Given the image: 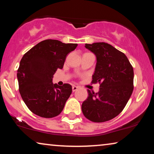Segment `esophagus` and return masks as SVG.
Returning a JSON list of instances; mask_svg holds the SVG:
<instances>
[{"instance_id": "esophagus-1", "label": "esophagus", "mask_w": 154, "mask_h": 154, "mask_svg": "<svg viewBox=\"0 0 154 154\" xmlns=\"http://www.w3.org/2000/svg\"><path fill=\"white\" fill-rule=\"evenodd\" d=\"M78 90V87H77V86H75V85H73V86L72 87V92H75V91L76 90Z\"/></svg>"}]
</instances>
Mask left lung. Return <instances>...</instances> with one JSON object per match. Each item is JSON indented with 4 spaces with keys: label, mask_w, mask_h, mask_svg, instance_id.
Returning <instances> with one entry per match:
<instances>
[{
    "label": "left lung",
    "mask_w": 154,
    "mask_h": 154,
    "mask_svg": "<svg viewBox=\"0 0 154 154\" xmlns=\"http://www.w3.org/2000/svg\"><path fill=\"white\" fill-rule=\"evenodd\" d=\"M96 57L92 83H100L98 93L88 90L82 103L84 116L93 122L111 120L123 111L133 91L134 71L124 53L108 43L85 44Z\"/></svg>",
    "instance_id": "8db88e82"
}]
</instances>
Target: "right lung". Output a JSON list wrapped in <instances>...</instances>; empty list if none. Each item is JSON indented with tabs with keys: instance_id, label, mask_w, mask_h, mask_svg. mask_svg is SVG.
<instances>
[{
	"instance_id": "right-lung-1",
	"label": "right lung",
	"mask_w": 154,
	"mask_h": 154,
	"mask_svg": "<svg viewBox=\"0 0 154 154\" xmlns=\"http://www.w3.org/2000/svg\"><path fill=\"white\" fill-rule=\"evenodd\" d=\"M77 46V43L47 39L23 56L17 73L19 91L28 108L36 116L51 118L63 110L72 86L69 83L62 86L54 84L52 78Z\"/></svg>"
}]
</instances>
